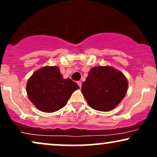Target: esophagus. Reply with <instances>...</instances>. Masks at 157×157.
Returning <instances> with one entry per match:
<instances>
[{
	"mask_svg": "<svg viewBox=\"0 0 157 157\" xmlns=\"http://www.w3.org/2000/svg\"><path fill=\"white\" fill-rule=\"evenodd\" d=\"M77 85H79V87H80V88H81V87H82V82H81L80 81H77Z\"/></svg>",
	"mask_w": 157,
	"mask_h": 157,
	"instance_id": "1",
	"label": "esophagus"
}]
</instances>
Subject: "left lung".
I'll use <instances>...</instances> for the list:
<instances>
[{
	"label": "left lung",
	"mask_w": 157,
	"mask_h": 157,
	"mask_svg": "<svg viewBox=\"0 0 157 157\" xmlns=\"http://www.w3.org/2000/svg\"><path fill=\"white\" fill-rule=\"evenodd\" d=\"M128 80L112 67H95L82 85V93L91 108L101 112L112 110L125 96Z\"/></svg>",
	"instance_id": "8db88e82"
}]
</instances>
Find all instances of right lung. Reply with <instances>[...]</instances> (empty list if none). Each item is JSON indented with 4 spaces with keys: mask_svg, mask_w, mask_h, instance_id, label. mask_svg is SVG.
Returning <instances> with one entry per match:
<instances>
[{
    "mask_svg": "<svg viewBox=\"0 0 157 157\" xmlns=\"http://www.w3.org/2000/svg\"><path fill=\"white\" fill-rule=\"evenodd\" d=\"M80 88L70 78L64 79L58 67H44L33 73L27 81V96L42 112H56L67 104L75 90Z\"/></svg>",
    "mask_w": 157,
    "mask_h": 157,
    "instance_id": "add662e5",
    "label": "right lung"
}]
</instances>
